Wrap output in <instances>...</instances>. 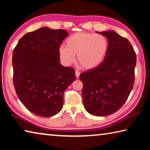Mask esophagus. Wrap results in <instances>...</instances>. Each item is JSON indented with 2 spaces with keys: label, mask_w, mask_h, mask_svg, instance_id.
Listing matches in <instances>:
<instances>
[{
  "label": "esophagus",
  "mask_w": 150,
  "mask_h": 150,
  "mask_svg": "<svg viewBox=\"0 0 150 150\" xmlns=\"http://www.w3.org/2000/svg\"><path fill=\"white\" fill-rule=\"evenodd\" d=\"M79 75H80V73L79 71H75V76H76V78H79Z\"/></svg>",
  "instance_id": "1"
}]
</instances>
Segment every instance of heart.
<instances>
[{
  "label": "heart",
  "mask_w": 150,
  "mask_h": 150,
  "mask_svg": "<svg viewBox=\"0 0 150 150\" xmlns=\"http://www.w3.org/2000/svg\"><path fill=\"white\" fill-rule=\"evenodd\" d=\"M108 48V40L104 35L95 33L77 32L67 40L66 46L61 45L59 53L65 65L73 63L75 55H77L79 63L86 69H91L103 62Z\"/></svg>",
  "instance_id": "obj_1"
}]
</instances>
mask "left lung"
<instances>
[{
    "label": "left lung",
    "mask_w": 150,
    "mask_h": 150,
    "mask_svg": "<svg viewBox=\"0 0 150 150\" xmlns=\"http://www.w3.org/2000/svg\"><path fill=\"white\" fill-rule=\"evenodd\" d=\"M100 34L108 41L105 59L79 77L86 110L94 116H105L118 111L128 99L135 79L136 55L130 42L116 32Z\"/></svg>",
    "instance_id": "8db88e82"
}]
</instances>
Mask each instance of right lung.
<instances>
[{
  "mask_svg": "<svg viewBox=\"0 0 150 150\" xmlns=\"http://www.w3.org/2000/svg\"><path fill=\"white\" fill-rule=\"evenodd\" d=\"M68 35L64 30L41 28L25 34L13 50L15 91L35 115L51 117L59 112L65 91L75 80L74 69L59 62V47Z\"/></svg>",
  "mask_w": 150,
  "mask_h": 150,
  "instance_id": "obj_1",
  "label": "right lung"
}]
</instances>
